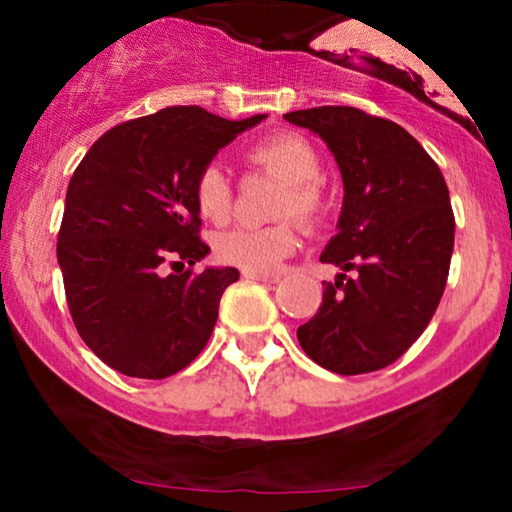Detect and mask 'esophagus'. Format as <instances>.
I'll return each mask as SVG.
<instances>
[{
    "mask_svg": "<svg viewBox=\"0 0 512 512\" xmlns=\"http://www.w3.org/2000/svg\"><path fill=\"white\" fill-rule=\"evenodd\" d=\"M243 276H248V279H255V281H262V284H274V281H279V274H260V272H243Z\"/></svg>",
    "mask_w": 512,
    "mask_h": 512,
    "instance_id": "obj_1",
    "label": "esophagus"
}]
</instances>
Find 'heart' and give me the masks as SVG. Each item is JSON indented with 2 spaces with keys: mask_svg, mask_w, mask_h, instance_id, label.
I'll use <instances>...</instances> for the list:
<instances>
[{
  "mask_svg": "<svg viewBox=\"0 0 512 512\" xmlns=\"http://www.w3.org/2000/svg\"><path fill=\"white\" fill-rule=\"evenodd\" d=\"M245 158L250 166L284 182V190L272 211L274 219L284 221L262 228L240 226L221 233L214 240V255L228 267L269 274L279 269V264L298 248V231L289 219H296L305 228H317L325 219L330 199H327L325 180L320 178V154L301 132H276L252 144ZM195 207L202 219L216 226L231 221L236 195L228 175L216 163L199 170L195 180Z\"/></svg>",
  "mask_w": 512,
  "mask_h": 512,
  "instance_id": "heart-1",
  "label": "heart"
}]
</instances>
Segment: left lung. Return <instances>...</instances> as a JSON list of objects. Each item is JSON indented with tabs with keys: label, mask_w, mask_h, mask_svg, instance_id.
<instances>
[{
	"label": "left lung",
	"mask_w": 512,
	"mask_h": 512,
	"mask_svg": "<svg viewBox=\"0 0 512 512\" xmlns=\"http://www.w3.org/2000/svg\"><path fill=\"white\" fill-rule=\"evenodd\" d=\"M284 117L320 134L344 180L339 233L320 257L344 274L325 281L298 342L332 373H373L421 337L443 298L455 245L448 185L424 146L385 117L349 105Z\"/></svg>",
	"instance_id": "left-lung-1"
}]
</instances>
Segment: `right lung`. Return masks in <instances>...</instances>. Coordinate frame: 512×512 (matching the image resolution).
Returning <instances> with one entry per match:
<instances>
[{
  "label": "right lung",
  "mask_w": 512,
  "mask_h": 512,
  "mask_svg": "<svg viewBox=\"0 0 512 512\" xmlns=\"http://www.w3.org/2000/svg\"><path fill=\"white\" fill-rule=\"evenodd\" d=\"M262 117L233 122L173 105L108 129L76 166L57 260L76 332L110 368L161 380L209 342L238 269H192L209 252L199 238L195 180ZM185 263V273L167 272Z\"/></svg>",
  "instance_id": "add662e5"
}]
</instances>
